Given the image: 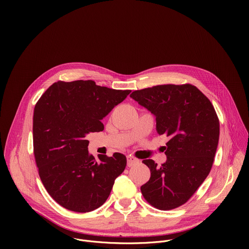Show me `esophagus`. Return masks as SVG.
Wrapping results in <instances>:
<instances>
[{
    "instance_id": "34e87169",
    "label": "esophagus",
    "mask_w": 249,
    "mask_h": 249,
    "mask_svg": "<svg viewBox=\"0 0 249 249\" xmlns=\"http://www.w3.org/2000/svg\"><path fill=\"white\" fill-rule=\"evenodd\" d=\"M139 162V160H137V159H135V158H133V157H131V156H128L127 157V165L130 167V166H133V165H135V164H137Z\"/></svg>"
}]
</instances>
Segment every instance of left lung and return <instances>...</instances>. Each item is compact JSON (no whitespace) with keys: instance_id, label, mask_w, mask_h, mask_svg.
<instances>
[{"instance_id":"obj_1","label":"left lung","mask_w":249,"mask_h":249,"mask_svg":"<svg viewBox=\"0 0 249 249\" xmlns=\"http://www.w3.org/2000/svg\"><path fill=\"white\" fill-rule=\"evenodd\" d=\"M130 96L156 116L158 134L168 138L164 163L143 160L151 177L141 186L142 194L159 210L178 208L193 196L214 162L220 136L214 106L190 84L155 86Z\"/></svg>"}]
</instances>
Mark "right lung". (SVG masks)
I'll use <instances>...</instances> for the list:
<instances>
[{"mask_svg":"<svg viewBox=\"0 0 249 249\" xmlns=\"http://www.w3.org/2000/svg\"><path fill=\"white\" fill-rule=\"evenodd\" d=\"M130 92L96 86L90 80L59 81L35 104V161L45 189L62 207L87 213L107 200L127 160L114 153L96 160L88 151L87 136L102 131L101 119Z\"/></svg>","mask_w":249,"mask_h":249,"instance_id":"obj_1","label":"right lung"}]
</instances>
